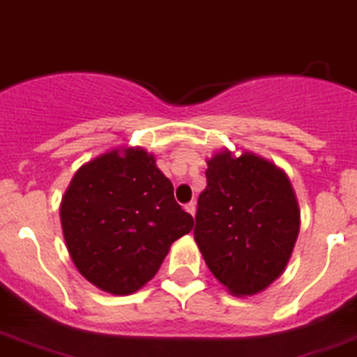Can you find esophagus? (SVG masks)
Returning a JSON list of instances; mask_svg holds the SVG:
<instances>
[{
	"mask_svg": "<svg viewBox=\"0 0 357 357\" xmlns=\"http://www.w3.org/2000/svg\"><path fill=\"white\" fill-rule=\"evenodd\" d=\"M185 211H187L188 214H196V204H194V202H190V204H187L185 205Z\"/></svg>",
	"mask_w": 357,
	"mask_h": 357,
	"instance_id": "obj_1",
	"label": "esophagus"
}]
</instances>
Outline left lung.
<instances>
[{
    "label": "left lung",
    "instance_id": "obj_1",
    "mask_svg": "<svg viewBox=\"0 0 357 357\" xmlns=\"http://www.w3.org/2000/svg\"><path fill=\"white\" fill-rule=\"evenodd\" d=\"M194 240L211 273L234 297H251L284 273L299 236L301 211L289 178L253 152L207 159Z\"/></svg>",
    "mask_w": 357,
    "mask_h": 357
}]
</instances>
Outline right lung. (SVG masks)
Returning a JSON list of instances; mask_svg holds the SVG:
<instances>
[{"mask_svg":"<svg viewBox=\"0 0 357 357\" xmlns=\"http://www.w3.org/2000/svg\"><path fill=\"white\" fill-rule=\"evenodd\" d=\"M63 240L84 279L113 295H132L153 279L170 245L194 220L141 146H119L75 172L60 204Z\"/></svg>","mask_w":357,"mask_h":357,"instance_id":"right-lung-1","label":"right lung"}]
</instances>
